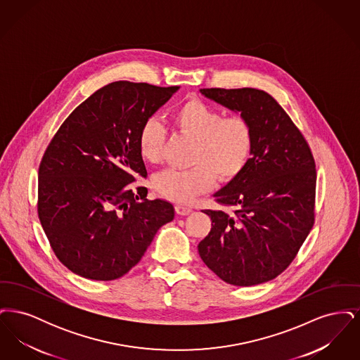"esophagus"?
<instances>
[{
    "mask_svg": "<svg viewBox=\"0 0 360 360\" xmlns=\"http://www.w3.org/2000/svg\"><path fill=\"white\" fill-rule=\"evenodd\" d=\"M175 212L179 214V216H188V213H191V207L186 205H175Z\"/></svg>",
    "mask_w": 360,
    "mask_h": 360,
    "instance_id": "obj_1",
    "label": "esophagus"
}]
</instances>
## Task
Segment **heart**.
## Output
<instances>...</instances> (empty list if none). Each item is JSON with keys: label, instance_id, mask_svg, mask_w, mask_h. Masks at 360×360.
<instances>
[{"label": "heart", "instance_id": "b5f03b06", "mask_svg": "<svg viewBox=\"0 0 360 360\" xmlns=\"http://www.w3.org/2000/svg\"><path fill=\"white\" fill-rule=\"evenodd\" d=\"M174 127L194 140L188 169H166L156 174L154 188L175 202H188L209 190L213 179L228 182L245 167L254 147V132L243 116L224 117L217 108L193 98L172 115ZM166 128L155 119L146 121L139 132L143 159L158 163L166 141Z\"/></svg>", "mask_w": 360, "mask_h": 360}]
</instances>
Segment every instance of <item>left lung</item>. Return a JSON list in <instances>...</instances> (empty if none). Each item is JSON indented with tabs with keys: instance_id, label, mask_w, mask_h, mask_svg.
<instances>
[{
	"instance_id": "8db88e82",
	"label": "left lung",
	"mask_w": 360,
	"mask_h": 360,
	"mask_svg": "<svg viewBox=\"0 0 360 360\" xmlns=\"http://www.w3.org/2000/svg\"><path fill=\"white\" fill-rule=\"evenodd\" d=\"M200 91L245 117L254 132L245 167L213 194L220 205L233 209L204 210L212 229L198 244L200 257L229 285L271 281L292 262L314 223L313 155L269 93L252 87Z\"/></svg>"
}]
</instances>
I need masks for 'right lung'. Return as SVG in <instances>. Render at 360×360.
<instances>
[{
	"instance_id": "1",
	"label": "right lung",
	"mask_w": 360,
	"mask_h": 360,
	"mask_svg": "<svg viewBox=\"0 0 360 360\" xmlns=\"http://www.w3.org/2000/svg\"><path fill=\"white\" fill-rule=\"evenodd\" d=\"M179 86L112 82L77 106L39 166L37 213L56 257L74 274L113 281L147 251L174 206L147 200L141 125Z\"/></svg>"
}]
</instances>
